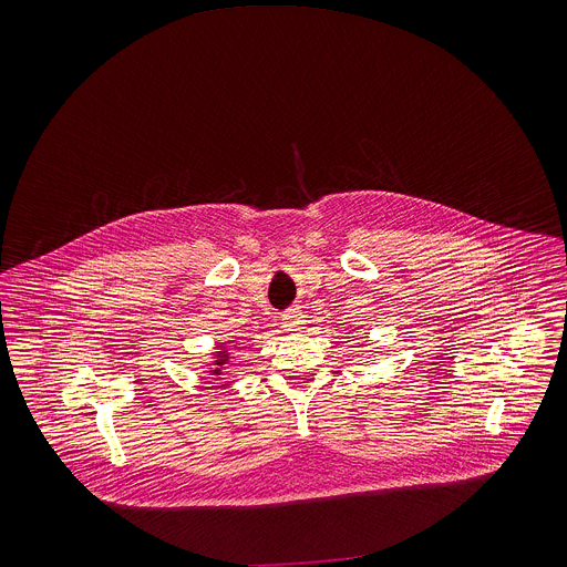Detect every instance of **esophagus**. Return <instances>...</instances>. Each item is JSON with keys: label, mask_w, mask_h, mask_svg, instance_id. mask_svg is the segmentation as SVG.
<instances>
[{"label": "esophagus", "mask_w": 567, "mask_h": 567, "mask_svg": "<svg viewBox=\"0 0 567 567\" xmlns=\"http://www.w3.org/2000/svg\"><path fill=\"white\" fill-rule=\"evenodd\" d=\"M281 324L286 327V331H301L303 324H306V315H303L299 308L288 310V312H284V317H281Z\"/></svg>", "instance_id": "1"}]
</instances>
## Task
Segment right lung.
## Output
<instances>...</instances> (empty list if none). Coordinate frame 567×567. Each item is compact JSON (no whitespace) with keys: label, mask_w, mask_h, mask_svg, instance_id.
I'll return each instance as SVG.
<instances>
[{"label":"right lung","mask_w":567,"mask_h":567,"mask_svg":"<svg viewBox=\"0 0 567 567\" xmlns=\"http://www.w3.org/2000/svg\"><path fill=\"white\" fill-rule=\"evenodd\" d=\"M218 353H220V360H216V362H218V364H225V358H229V355H227V351H218ZM218 373H220V371L216 369V375H218Z\"/></svg>","instance_id":"add662e5"}]
</instances>
